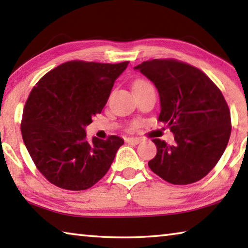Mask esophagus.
<instances>
[{
	"instance_id": "34e87169",
	"label": "esophagus",
	"mask_w": 248,
	"mask_h": 248,
	"mask_svg": "<svg viewBox=\"0 0 248 248\" xmlns=\"http://www.w3.org/2000/svg\"><path fill=\"white\" fill-rule=\"evenodd\" d=\"M125 142L129 144H139L141 139H139V138H128V139H125Z\"/></svg>"
}]
</instances>
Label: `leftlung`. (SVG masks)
Listing matches in <instances>:
<instances>
[{
  "instance_id": "obj_1",
  "label": "left lung",
  "mask_w": 248,
  "mask_h": 248,
  "mask_svg": "<svg viewBox=\"0 0 248 248\" xmlns=\"http://www.w3.org/2000/svg\"><path fill=\"white\" fill-rule=\"evenodd\" d=\"M159 95L158 120L174 133L175 143L153 139V173L174 185L203 178L219 162L231 136V114L221 91L202 71L171 59H154L134 66Z\"/></svg>"
}]
</instances>
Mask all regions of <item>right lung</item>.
Here are the masks:
<instances>
[{"mask_svg": "<svg viewBox=\"0 0 248 248\" xmlns=\"http://www.w3.org/2000/svg\"><path fill=\"white\" fill-rule=\"evenodd\" d=\"M128 63L65 62L31 90L20 131L37 169L51 184L85 190L106 175L124 139L110 136L106 141L96 137L89 141L85 128L102 112Z\"/></svg>", "mask_w": 248, "mask_h": 248, "instance_id": "1", "label": "right lung"}]
</instances>
